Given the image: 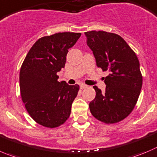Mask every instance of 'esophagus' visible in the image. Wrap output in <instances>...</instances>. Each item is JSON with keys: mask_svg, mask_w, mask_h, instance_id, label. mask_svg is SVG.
Returning a JSON list of instances; mask_svg holds the SVG:
<instances>
[{"mask_svg": "<svg viewBox=\"0 0 157 157\" xmlns=\"http://www.w3.org/2000/svg\"><path fill=\"white\" fill-rule=\"evenodd\" d=\"M87 85H86V84H83V83H82L81 85H80V88H81V89H85V88H87Z\"/></svg>", "mask_w": 157, "mask_h": 157, "instance_id": "34e87169", "label": "esophagus"}]
</instances>
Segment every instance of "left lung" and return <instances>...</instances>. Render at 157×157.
I'll list each match as a JSON object with an SVG mask.
<instances>
[{
	"mask_svg": "<svg viewBox=\"0 0 157 157\" xmlns=\"http://www.w3.org/2000/svg\"><path fill=\"white\" fill-rule=\"evenodd\" d=\"M96 65L108 71L103 78L105 91L93 86L95 97L89 103L92 116L105 123H116L127 117L136 104L143 84L140 62L122 37L114 33H85Z\"/></svg>",
	"mask_w": 157,
	"mask_h": 157,
	"instance_id": "obj_1",
	"label": "left lung"
}]
</instances>
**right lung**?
I'll use <instances>...</instances> for the list:
<instances>
[{
  "label": "right lung",
  "mask_w": 157,
  "mask_h": 157,
  "mask_svg": "<svg viewBox=\"0 0 157 157\" xmlns=\"http://www.w3.org/2000/svg\"><path fill=\"white\" fill-rule=\"evenodd\" d=\"M81 33H56L39 38L26 55L20 71V90L27 111L38 124L61 126L71 113L79 86L59 82L57 72L65 67L68 49Z\"/></svg>",
  "instance_id": "add662e5"
}]
</instances>
